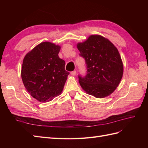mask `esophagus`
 I'll list each match as a JSON object with an SVG mask.
<instances>
[{
    "label": "esophagus",
    "mask_w": 148,
    "mask_h": 148,
    "mask_svg": "<svg viewBox=\"0 0 148 148\" xmlns=\"http://www.w3.org/2000/svg\"><path fill=\"white\" fill-rule=\"evenodd\" d=\"M76 74H77V71H76V70L72 71L71 72V75H72V76H75V75H76Z\"/></svg>",
    "instance_id": "1"
}]
</instances>
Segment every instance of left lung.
Masks as SVG:
<instances>
[{
  "label": "left lung",
  "mask_w": 148,
  "mask_h": 148,
  "mask_svg": "<svg viewBox=\"0 0 148 148\" xmlns=\"http://www.w3.org/2000/svg\"><path fill=\"white\" fill-rule=\"evenodd\" d=\"M79 56L83 57L86 75H78L82 88L97 98L110 95L117 88L123 75V64L114 44L99 35H92L77 44Z\"/></svg>",
  "instance_id": "8db88e82"
}]
</instances>
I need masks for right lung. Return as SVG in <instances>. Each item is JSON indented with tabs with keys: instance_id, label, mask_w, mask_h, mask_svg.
Returning <instances> with one entry per match:
<instances>
[{
	"instance_id": "obj_1",
	"label": "right lung",
	"mask_w": 148,
	"mask_h": 148,
	"mask_svg": "<svg viewBox=\"0 0 148 148\" xmlns=\"http://www.w3.org/2000/svg\"><path fill=\"white\" fill-rule=\"evenodd\" d=\"M60 47L44 42L36 46L24 58L21 78L31 96L40 102H49L63 90L67 77L65 62L60 59Z\"/></svg>"
}]
</instances>
